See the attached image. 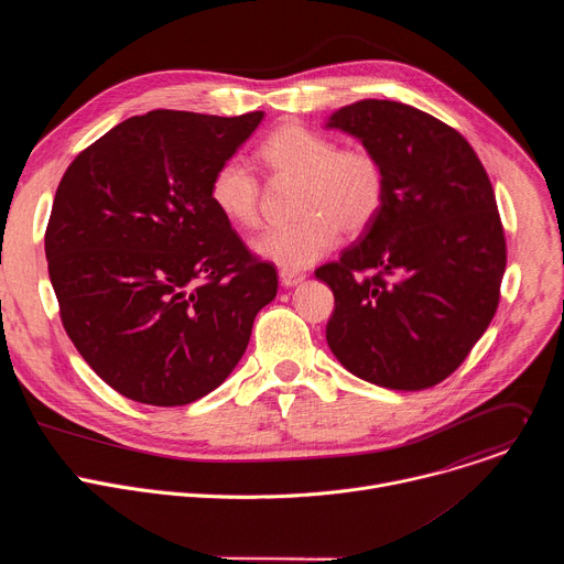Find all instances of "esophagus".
Segmentation results:
<instances>
[{
	"mask_svg": "<svg viewBox=\"0 0 564 564\" xmlns=\"http://www.w3.org/2000/svg\"><path fill=\"white\" fill-rule=\"evenodd\" d=\"M279 279H281V285H283V288H296L299 283H303V281H305V274H301V272H288V270H281Z\"/></svg>",
	"mask_w": 564,
	"mask_h": 564,
	"instance_id": "34e87169",
	"label": "esophagus"
}]
</instances>
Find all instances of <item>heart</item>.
<instances>
[{"mask_svg":"<svg viewBox=\"0 0 564 564\" xmlns=\"http://www.w3.org/2000/svg\"><path fill=\"white\" fill-rule=\"evenodd\" d=\"M261 165L274 176L296 181V223L263 231L252 252L288 272H299L326 257L348 234L366 229L381 209L386 178L379 160L366 149H337L335 142L296 122L274 129L257 149ZM259 181L238 158L218 165L209 181L216 212L238 227L259 223Z\"/></svg>","mask_w":564,"mask_h":564,"instance_id":"obj_1","label":"heart"}]
</instances>
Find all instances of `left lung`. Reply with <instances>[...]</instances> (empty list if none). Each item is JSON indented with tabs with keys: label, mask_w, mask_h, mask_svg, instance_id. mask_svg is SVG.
Returning <instances> with one entry per match:
<instances>
[{
	"label": "left lung",
	"mask_w": 564,
	"mask_h": 564,
	"mask_svg": "<svg viewBox=\"0 0 564 564\" xmlns=\"http://www.w3.org/2000/svg\"><path fill=\"white\" fill-rule=\"evenodd\" d=\"M326 129L357 138L386 178L357 243L314 272L335 294L328 346L364 381L431 388L498 310L507 243L491 181L464 135L409 105L359 100Z\"/></svg>",
	"instance_id": "obj_1"
}]
</instances>
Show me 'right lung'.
I'll return each mask as SVG.
<instances>
[{
    "mask_svg": "<svg viewBox=\"0 0 564 564\" xmlns=\"http://www.w3.org/2000/svg\"><path fill=\"white\" fill-rule=\"evenodd\" d=\"M263 116H133L59 181L44 250L64 330L140 404L185 406L216 390L276 296V270L209 200L214 172Z\"/></svg>",
    "mask_w": 564,
    "mask_h": 564,
    "instance_id": "1",
    "label": "right lung"
}]
</instances>
